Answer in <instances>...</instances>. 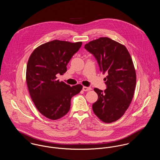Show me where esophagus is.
Wrapping results in <instances>:
<instances>
[{"mask_svg":"<svg viewBox=\"0 0 160 160\" xmlns=\"http://www.w3.org/2000/svg\"><path fill=\"white\" fill-rule=\"evenodd\" d=\"M82 90L84 91H91L92 88L90 87H86V86H84L83 88H82Z\"/></svg>","mask_w":160,"mask_h":160,"instance_id":"1","label":"esophagus"}]
</instances>
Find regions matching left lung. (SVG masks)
<instances>
[{
	"mask_svg": "<svg viewBox=\"0 0 160 160\" xmlns=\"http://www.w3.org/2000/svg\"><path fill=\"white\" fill-rule=\"evenodd\" d=\"M84 47L108 74L105 78L107 88L104 91L93 89L98 100L92 110L102 121L113 122L125 113L133 98L136 72L132 58L125 46L107 37L92 41Z\"/></svg>",
	"mask_w": 160,
	"mask_h": 160,
	"instance_id": "obj_1",
	"label": "left lung"
}]
</instances>
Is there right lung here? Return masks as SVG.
Wrapping results in <instances>:
<instances>
[{
    "mask_svg": "<svg viewBox=\"0 0 160 160\" xmlns=\"http://www.w3.org/2000/svg\"><path fill=\"white\" fill-rule=\"evenodd\" d=\"M82 44L53 40L36 48L29 58L26 73L28 91L38 110L50 119L67 114L71 98L82 89L81 84L71 87L57 79V74L67 71L69 60Z\"/></svg>",
    "mask_w": 160,
    "mask_h": 160,
    "instance_id": "1",
    "label": "right lung"
}]
</instances>
